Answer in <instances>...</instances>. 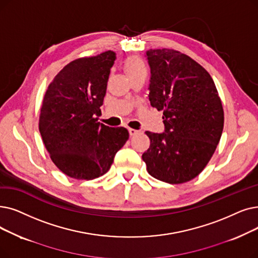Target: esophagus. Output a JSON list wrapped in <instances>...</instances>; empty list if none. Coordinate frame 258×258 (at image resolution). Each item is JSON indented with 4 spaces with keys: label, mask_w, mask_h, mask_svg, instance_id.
Wrapping results in <instances>:
<instances>
[{
    "label": "esophagus",
    "mask_w": 258,
    "mask_h": 258,
    "mask_svg": "<svg viewBox=\"0 0 258 258\" xmlns=\"http://www.w3.org/2000/svg\"><path fill=\"white\" fill-rule=\"evenodd\" d=\"M128 133H130V136H135L136 134L138 133V131L134 130V128H128Z\"/></svg>",
    "instance_id": "34e87169"
}]
</instances>
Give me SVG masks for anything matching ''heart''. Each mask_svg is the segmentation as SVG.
Instances as JSON below:
<instances>
[{
    "instance_id": "b5f03b06",
    "label": "heart",
    "mask_w": 258,
    "mask_h": 258,
    "mask_svg": "<svg viewBox=\"0 0 258 258\" xmlns=\"http://www.w3.org/2000/svg\"><path fill=\"white\" fill-rule=\"evenodd\" d=\"M123 70H124L128 79L132 81L138 78H145L148 74V69L145 62L136 55L128 57L123 62Z\"/></svg>"
}]
</instances>
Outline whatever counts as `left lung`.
Segmentation results:
<instances>
[{
	"label": "left lung",
	"mask_w": 258,
	"mask_h": 258,
	"mask_svg": "<svg viewBox=\"0 0 258 258\" xmlns=\"http://www.w3.org/2000/svg\"><path fill=\"white\" fill-rule=\"evenodd\" d=\"M151 69V105L163 110L164 133L151 140L142 159L151 176L178 184L198 176L212 158L223 130V108L210 74L174 49L145 52Z\"/></svg>",
	"instance_id": "8db88e82"
}]
</instances>
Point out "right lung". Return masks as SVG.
Returning <instances> with one entry per match:
<instances>
[{
	"label": "right lung",
	"instance_id": "obj_1",
	"mask_svg": "<svg viewBox=\"0 0 258 258\" xmlns=\"http://www.w3.org/2000/svg\"><path fill=\"white\" fill-rule=\"evenodd\" d=\"M116 53L111 50L69 63L43 99L39 130L52 162L65 175L93 180L104 175L128 139L124 127L98 122Z\"/></svg>",
	"mask_w": 258,
	"mask_h": 258
}]
</instances>
